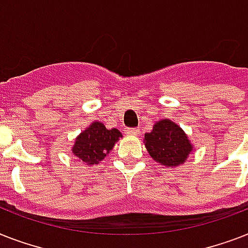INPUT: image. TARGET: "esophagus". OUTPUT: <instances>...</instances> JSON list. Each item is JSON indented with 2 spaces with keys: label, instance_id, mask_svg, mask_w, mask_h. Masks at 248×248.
Instances as JSON below:
<instances>
[{
  "label": "esophagus",
  "instance_id": "esophagus-1",
  "mask_svg": "<svg viewBox=\"0 0 248 248\" xmlns=\"http://www.w3.org/2000/svg\"><path fill=\"white\" fill-rule=\"evenodd\" d=\"M124 131H126V134H128V135H139L140 130L138 127H131V128H126Z\"/></svg>",
  "mask_w": 248,
  "mask_h": 248
}]
</instances>
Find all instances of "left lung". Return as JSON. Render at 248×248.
Instances as JSON below:
<instances>
[{"instance_id":"1","label":"left lung","mask_w":248,"mask_h":248,"mask_svg":"<svg viewBox=\"0 0 248 248\" xmlns=\"http://www.w3.org/2000/svg\"><path fill=\"white\" fill-rule=\"evenodd\" d=\"M144 141L152 158L170 167L183 165L192 151L184 131L170 120L157 122L152 132L145 134Z\"/></svg>"}]
</instances>
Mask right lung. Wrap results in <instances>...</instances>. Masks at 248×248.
<instances>
[{
  "label": "right lung",
  "mask_w": 248,
  "mask_h": 248,
  "mask_svg": "<svg viewBox=\"0 0 248 248\" xmlns=\"http://www.w3.org/2000/svg\"><path fill=\"white\" fill-rule=\"evenodd\" d=\"M120 138L122 134L117 128L108 130L101 122H93L76 139L73 153L83 162L93 165L104 159Z\"/></svg>",
  "instance_id": "obj_1"
}]
</instances>
